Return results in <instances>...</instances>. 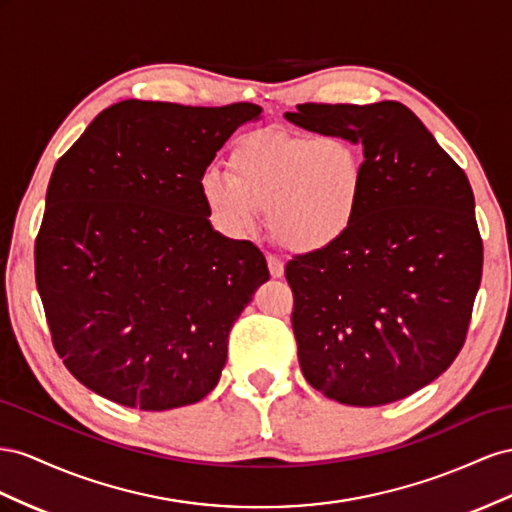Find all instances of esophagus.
<instances>
[{"label": "esophagus", "mask_w": 512, "mask_h": 512, "mask_svg": "<svg viewBox=\"0 0 512 512\" xmlns=\"http://www.w3.org/2000/svg\"><path fill=\"white\" fill-rule=\"evenodd\" d=\"M268 270L272 274V279H281V276L285 274L283 259L276 257V255H268Z\"/></svg>", "instance_id": "1"}]
</instances>
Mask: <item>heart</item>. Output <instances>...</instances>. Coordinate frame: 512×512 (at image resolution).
Segmentation results:
<instances>
[{
    "mask_svg": "<svg viewBox=\"0 0 512 512\" xmlns=\"http://www.w3.org/2000/svg\"><path fill=\"white\" fill-rule=\"evenodd\" d=\"M364 182L356 145L337 135L255 130L229 156V173L212 169L201 195L214 221L233 236L268 212L270 236L287 251L315 253L354 227Z\"/></svg>",
    "mask_w": 512,
    "mask_h": 512,
    "instance_id": "heart-1",
    "label": "heart"
}]
</instances>
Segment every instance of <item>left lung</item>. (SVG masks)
<instances>
[{
  "label": "left lung",
  "instance_id": "1",
  "mask_svg": "<svg viewBox=\"0 0 512 512\" xmlns=\"http://www.w3.org/2000/svg\"><path fill=\"white\" fill-rule=\"evenodd\" d=\"M285 118L364 156L354 227L285 266L300 369L345 405L399 401L450 367L470 328L483 276L470 180L397 100L304 102Z\"/></svg>",
  "mask_w": 512,
  "mask_h": 512
}]
</instances>
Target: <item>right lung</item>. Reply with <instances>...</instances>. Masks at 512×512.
<instances>
[{
  "label": "right lung",
  "instance_id": "add662e5",
  "mask_svg": "<svg viewBox=\"0 0 512 512\" xmlns=\"http://www.w3.org/2000/svg\"><path fill=\"white\" fill-rule=\"evenodd\" d=\"M261 107L122 100L57 160L36 236V287L66 369L143 412L201 401L229 330L270 279L266 257L208 221L201 180Z\"/></svg>",
  "mask_w": 512,
  "mask_h": 512
}]
</instances>
